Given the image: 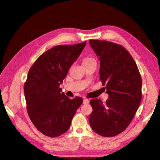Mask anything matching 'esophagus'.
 Wrapping results in <instances>:
<instances>
[{
	"instance_id": "esophagus-1",
	"label": "esophagus",
	"mask_w": 160,
	"mask_h": 160,
	"mask_svg": "<svg viewBox=\"0 0 160 160\" xmlns=\"http://www.w3.org/2000/svg\"><path fill=\"white\" fill-rule=\"evenodd\" d=\"M89 103V100L88 99H83V104H88Z\"/></svg>"
}]
</instances>
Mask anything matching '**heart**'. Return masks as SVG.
<instances>
[{"instance_id": "heart-1", "label": "heart", "mask_w": 160, "mask_h": 160, "mask_svg": "<svg viewBox=\"0 0 160 160\" xmlns=\"http://www.w3.org/2000/svg\"><path fill=\"white\" fill-rule=\"evenodd\" d=\"M93 61H95V59H93V57H85L83 58V64H87V63H89L91 62H93Z\"/></svg>"}]
</instances>
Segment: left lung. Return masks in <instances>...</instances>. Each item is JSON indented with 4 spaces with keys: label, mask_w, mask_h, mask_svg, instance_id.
Returning a JSON list of instances; mask_svg holds the SVG:
<instances>
[{
    "label": "left lung",
    "mask_w": 160,
    "mask_h": 160,
    "mask_svg": "<svg viewBox=\"0 0 160 160\" xmlns=\"http://www.w3.org/2000/svg\"><path fill=\"white\" fill-rule=\"evenodd\" d=\"M100 61V81L109 98L90 101L93 111L89 115L91 127L103 137L115 136L126 129L142 100V81L138 66L130 53L116 43L89 40Z\"/></svg>",
    "instance_id": "left-lung-1"
}]
</instances>
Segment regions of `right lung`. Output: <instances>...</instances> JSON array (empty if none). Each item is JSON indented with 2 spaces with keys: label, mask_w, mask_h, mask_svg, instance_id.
<instances>
[{
  "label": "right lung",
  "mask_w": 160,
  "mask_h": 160,
  "mask_svg": "<svg viewBox=\"0 0 160 160\" xmlns=\"http://www.w3.org/2000/svg\"><path fill=\"white\" fill-rule=\"evenodd\" d=\"M86 42L51 48L38 58L28 72L24 85L28 115L35 128L48 137L65 133L83 103L80 97L70 99L59 86Z\"/></svg>",
  "instance_id": "obj_1"
}]
</instances>
